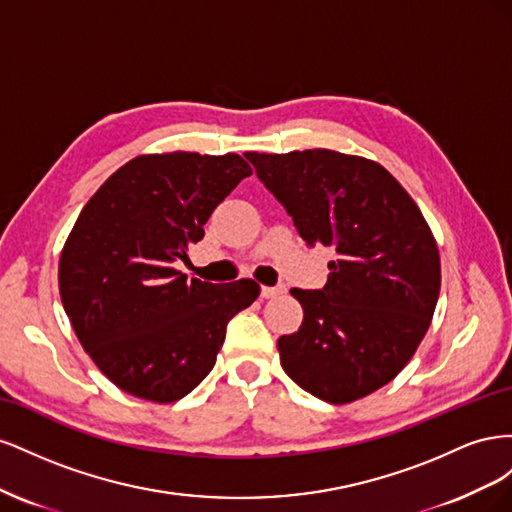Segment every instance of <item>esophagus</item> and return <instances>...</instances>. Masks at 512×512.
<instances>
[{
    "mask_svg": "<svg viewBox=\"0 0 512 512\" xmlns=\"http://www.w3.org/2000/svg\"><path fill=\"white\" fill-rule=\"evenodd\" d=\"M286 292V286H262L260 290V297L262 299H273V297H280V294Z\"/></svg>",
    "mask_w": 512,
    "mask_h": 512,
    "instance_id": "obj_1",
    "label": "esophagus"
}]
</instances>
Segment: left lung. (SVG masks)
Masks as SVG:
<instances>
[{
  "label": "left lung",
  "instance_id": "8db88e82",
  "mask_svg": "<svg viewBox=\"0 0 512 512\" xmlns=\"http://www.w3.org/2000/svg\"><path fill=\"white\" fill-rule=\"evenodd\" d=\"M307 245H333L322 290L292 288L297 333L277 339L286 374L342 406L389 384L429 329L440 254L421 209L389 170L331 149L247 151Z\"/></svg>",
  "mask_w": 512,
  "mask_h": 512
}]
</instances>
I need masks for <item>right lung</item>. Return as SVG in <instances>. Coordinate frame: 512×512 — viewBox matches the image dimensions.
Returning <instances> with one entry per match:
<instances>
[{"label": "right lung", "instance_id": "right-lung-1", "mask_svg": "<svg viewBox=\"0 0 512 512\" xmlns=\"http://www.w3.org/2000/svg\"><path fill=\"white\" fill-rule=\"evenodd\" d=\"M252 175L239 153H145L87 200L59 256V294L81 346L121 391L173 404L215 365L254 280L209 284L175 269L213 209Z\"/></svg>", "mask_w": 512, "mask_h": 512}]
</instances>
